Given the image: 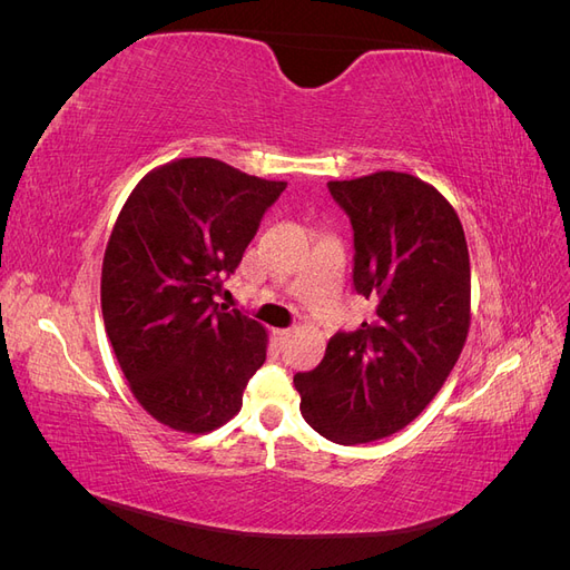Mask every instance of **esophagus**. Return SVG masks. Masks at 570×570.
<instances>
[{"instance_id":"1","label":"esophagus","mask_w":570,"mask_h":570,"mask_svg":"<svg viewBox=\"0 0 570 570\" xmlns=\"http://www.w3.org/2000/svg\"><path fill=\"white\" fill-rule=\"evenodd\" d=\"M289 337H292V331H273V344H275V347H278V350H285V347H287Z\"/></svg>"}]
</instances>
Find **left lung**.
Here are the masks:
<instances>
[{"mask_svg": "<svg viewBox=\"0 0 570 570\" xmlns=\"http://www.w3.org/2000/svg\"><path fill=\"white\" fill-rule=\"evenodd\" d=\"M327 187L352 218L354 287L375 318L333 335L295 387L316 433L364 444L400 433L450 377L471 327V258L454 206L416 176L377 170Z\"/></svg>", "mask_w": 570, "mask_h": 570, "instance_id": "obj_1", "label": "left lung"}]
</instances>
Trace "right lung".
Returning <instances> with one entry per match:
<instances>
[{
    "label": "right lung",
    "instance_id": "1",
    "mask_svg": "<svg viewBox=\"0 0 570 570\" xmlns=\"http://www.w3.org/2000/svg\"><path fill=\"white\" fill-rule=\"evenodd\" d=\"M285 185L209 157L174 159L135 185L116 218L101 316L132 396L178 433L204 435L237 416L266 361V327L214 295Z\"/></svg>",
    "mask_w": 570,
    "mask_h": 570
}]
</instances>
